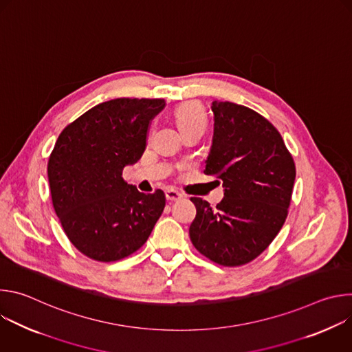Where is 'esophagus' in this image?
Instances as JSON below:
<instances>
[{"instance_id":"34e87169","label":"esophagus","mask_w":352,"mask_h":352,"mask_svg":"<svg viewBox=\"0 0 352 352\" xmlns=\"http://www.w3.org/2000/svg\"><path fill=\"white\" fill-rule=\"evenodd\" d=\"M181 197H182V195L174 189L166 190V199L168 200V202H177V200H179Z\"/></svg>"}]
</instances>
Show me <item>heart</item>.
Returning <instances> with one entry per match:
<instances>
[{"label": "heart", "instance_id": "obj_1", "mask_svg": "<svg viewBox=\"0 0 352 352\" xmlns=\"http://www.w3.org/2000/svg\"><path fill=\"white\" fill-rule=\"evenodd\" d=\"M174 117L182 133L196 128L205 129V125H206L205 111L202 106L196 102H185L179 104L174 111Z\"/></svg>", "mask_w": 352, "mask_h": 352}]
</instances>
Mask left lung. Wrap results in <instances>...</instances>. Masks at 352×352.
<instances>
[{
	"label": "left lung",
	"instance_id": "obj_1",
	"mask_svg": "<svg viewBox=\"0 0 352 352\" xmlns=\"http://www.w3.org/2000/svg\"><path fill=\"white\" fill-rule=\"evenodd\" d=\"M212 111L214 129L205 174L223 184L224 197L214 209L190 197L196 217L189 236L200 254L232 267L258 258L281 230L295 164L278 131L256 111L230 102H213Z\"/></svg>",
	"mask_w": 352,
	"mask_h": 352
}]
</instances>
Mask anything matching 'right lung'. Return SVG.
Wrapping results in <instances>:
<instances>
[{
    "mask_svg": "<svg viewBox=\"0 0 352 352\" xmlns=\"http://www.w3.org/2000/svg\"><path fill=\"white\" fill-rule=\"evenodd\" d=\"M163 98H114L97 104L58 136L47 174L54 210L72 245L87 258L116 262L147 241L164 192L142 193L122 178L146 148Z\"/></svg>",
    "mask_w": 352,
    "mask_h": 352,
    "instance_id": "right-lung-1",
    "label": "right lung"
}]
</instances>
